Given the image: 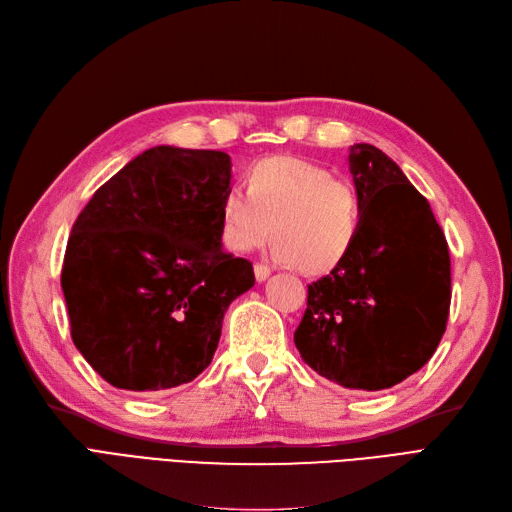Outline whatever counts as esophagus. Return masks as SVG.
<instances>
[{
    "label": "esophagus",
    "instance_id": "34e87169",
    "mask_svg": "<svg viewBox=\"0 0 512 512\" xmlns=\"http://www.w3.org/2000/svg\"><path fill=\"white\" fill-rule=\"evenodd\" d=\"M253 270H255L257 283H263V280H268V278H270V274H272V270H270L268 266H261V263H257V266H255Z\"/></svg>",
    "mask_w": 512,
    "mask_h": 512
}]
</instances>
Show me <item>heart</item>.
Segmentation results:
<instances>
[{
  "label": "heart",
  "mask_w": 512,
  "mask_h": 512,
  "mask_svg": "<svg viewBox=\"0 0 512 512\" xmlns=\"http://www.w3.org/2000/svg\"><path fill=\"white\" fill-rule=\"evenodd\" d=\"M219 223L229 251L259 249L274 232L276 261L319 274L336 268L351 251L359 200L351 183L317 163L270 157L251 168L249 189L232 185L223 193Z\"/></svg>",
  "instance_id": "obj_1"
}]
</instances>
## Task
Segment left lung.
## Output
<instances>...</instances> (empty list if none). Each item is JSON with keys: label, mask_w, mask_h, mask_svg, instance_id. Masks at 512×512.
Segmentation results:
<instances>
[{"label": "left lung", "mask_w": 512, "mask_h": 512, "mask_svg": "<svg viewBox=\"0 0 512 512\" xmlns=\"http://www.w3.org/2000/svg\"><path fill=\"white\" fill-rule=\"evenodd\" d=\"M349 170L357 236L338 266L308 285L293 340L327 381L381 391L434 355L447 329L451 259L430 204L381 148L353 144Z\"/></svg>", "instance_id": "left-lung-1"}]
</instances>
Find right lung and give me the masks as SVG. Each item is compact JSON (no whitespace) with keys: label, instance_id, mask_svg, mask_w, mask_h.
<instances>
[{"label":"right lung","instance_id":"right-lung-1","mask_svg":"<svg viewBox=\"0 0 512 512\" xmlns=\"http://www.w3.org/2000/svg\"><path fill=\"white\" fill-rule=\"evenodd\" d=\"M229 187L227 153L161 144L78 214L61 289L76 349L112 387L163 391L210 366L229 304L255 285L251 261L223 251Z\"/></svg>","mask_w":512,"mask_h":512}]
</instances>
